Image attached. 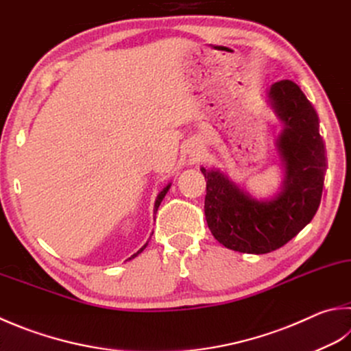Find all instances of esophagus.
Instances as JSON below:
<instances>
[{
  "label": "esophagus",
  "instance_id": "esophagus-1",
  "mask_svg": "<svg viewBox=\"0 0 351 351\" xmlns=\"http://www.w3.org/2000/svg\"><path fill=\"white\" fill-rule=\"evenodd\" d=\"M193 156H194V154H193Z\"/></svg>",
  "mask_w": 351,
  "mask_h": 351
}]
</instances>
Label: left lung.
I'll return each instance as SVG.
<instances>
[{
	"label": "left lung",
	"instance_id": "1",
	"mask_svg": "<svg viewBox=\"0 0 351 351\" xmlns=\"http://www.w3.org/2000/svg\"><path fill=\"white\" fill-rule=\"evenodd\" d=\"M269 104L284 125L276 138L284 165L278 194L256 200L218 169L202 168L210 232L224 247L243 254L272 252L298 235L319 208L327 169L318 114L298 85L275 82L269 90Z\"/></svg>",
	"mask_w": 351,
	"mask_h": 351
}]
</instances>
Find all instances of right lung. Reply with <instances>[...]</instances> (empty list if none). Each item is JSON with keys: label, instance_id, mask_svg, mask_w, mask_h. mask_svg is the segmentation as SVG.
I'll return each mask as SVG.
<instances>
[{"label": "right lung", "instance_id": "1", "mask_svg": "<svg viewBox=\"0 0 351 351\" xmlns=\"http://www.w3.org/2000/svg\"><path fill=\"white\" fill-rule=\"evenodd\" d=\"M169 186H171V183L168 184V186H165V188H163V189L160 191V193H158V195H157V200H156V203H154V214L157 213V209H158V206H160V203H162V200H163V197H165V195H167V193H168V189H169ZM147 244H148V243H145V244H143V246H142L141 249H138V250H137V252H136L134 255H131V256L128 258V260H131V258H134V256H137L138 254H141V252H142V250H143L145 247H147Z\"/></svg>", "mask_w": 351, "mask_h": 351}]
</instances>
